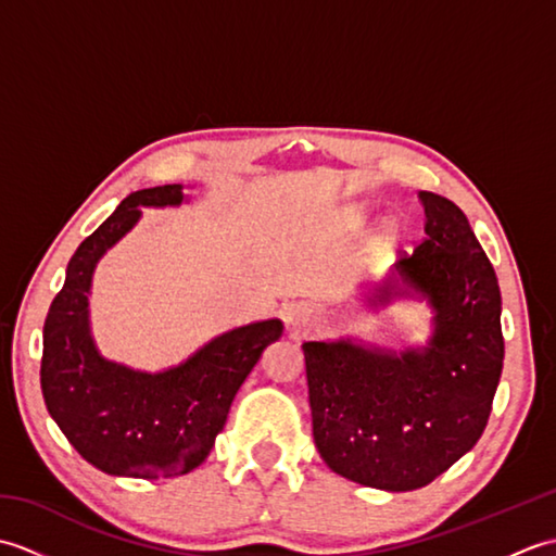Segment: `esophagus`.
Masks as SVG:
<instances>
[{
    "mask_svg": "<svg viewBox=\"0 0 556 556\" xmlns=\"http://www.w3.org/2000/svg\"><path fill=\"white\" fill-rule=\"evenodd\" d=\"M311 317H313V311L308 308V305H301V308L289 317V323L296 329H305L311 325Z\"/></svg>",
    "mask_w": 556,
    "mask_h": 556,
    "instance_id": "34e87169",
    "label": "esophagus"
}]
</instances>
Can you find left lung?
<instances>
[{"mask_svg": "<svg viewBox=\"0 0 556 556\" xmlns=\"http://www.w3.org/2000/svg\"><path fill=\"white\" fill-rule=\"evenodd\" d=\"M418 200L428 236L396 271L432 305L430 344L404 353L351 341L303 344L317 452L334 473L389 492L425 488L473 448L504 361L492 263L452 200L430 191ZM394 293L387 281L372 303Z\"/></svg>", "mask_w": 556, "mask_h": 556, "instance_id": "1", "label": "left lung"}]
</instances>
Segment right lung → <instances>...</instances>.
<instances>
[{
    "label": "right lung",
    "instance_id": "1",
    "mask_svg": "<svg viewBox=\"0 0 556 556\" xmlns=\"http://www.w3.org/2000/svg\"><path fill=\"white\" fill-rule=\"evenodd\" d=\"M181 200L179 184L143 188L124 198L68 260L66 281L45 320V406L71 446L110 476L172 478L203 464L239 387L265 346L281 334L279 320L231 329L186 363L157 375L100 356L88 329L92 269L138 222V207L179 205Z\"/></svg>",
    "mask_w": 556,
    "mask_h": 556
}]
</instances>
